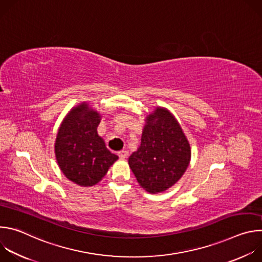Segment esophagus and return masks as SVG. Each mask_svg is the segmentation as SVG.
<instances>
[{
  "label": "esophagus",
  "mask_w": 262,
  "mask_h": 262,
  "mask_svg": "<svg viewBox=\"0 0 262 262\" xmlns=\"http://www.w3.org/2000/svg\"><path fill=\"white\" fill-rule=\"evenodd\" d=\"M118 156H119V158H120V159L125 160V159L127 158V156H128V152H127L126 150H121V151H119V152H118Z\"/></svg>",
  "instance_id": "esophagus-1"
}]
</instances>
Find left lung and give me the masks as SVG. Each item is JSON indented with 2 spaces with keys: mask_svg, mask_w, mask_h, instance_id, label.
Segmentation results:
<instances>
[{
  "mask_svg": "<svg viewBox=\"0 0 262 262\" xmlns=\"http://www.w3.org/2000/svg\"><path fill=\"white\" fill-rule=\"evenodd\" d=\"M191 147L170 112L157 107L147 116L141 145L128 159L139 184L151 194L174 185L189 167Z\"/></svg>",
  "mask_w": 262,
  "mask_h": 262,
  "instance_id": "obj_1",
  "label": "left lung"
}]
</instances>
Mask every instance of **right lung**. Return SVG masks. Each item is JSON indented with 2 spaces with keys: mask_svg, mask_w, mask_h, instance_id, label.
<instances>
[{
  "mask_svg": "<svg viewBox=\"0 0 262 262\" xmlns=\"http://www.w3.org/2000/svg\"><path fill=\"white\" fill-rule=\"evenodd\" d=\"M100 116L87 103L71 108L58 130L55 154L63 174L82 186L96 184L118 160L97 135Z\"/></svg>",
  "mask_w": 262,
  "mask_h": 262,
  "instance_id": "right-lung-1",
  "label": "right lung"
}]
</instances>
